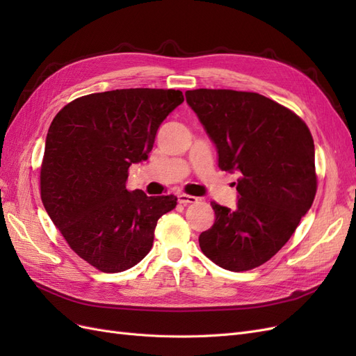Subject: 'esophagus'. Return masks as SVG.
<instances>
[{
  "instance_id": "obj_1",
  "label": "esophagus",
  "mask_w": 356,
  "mask_h": 356,
  "mask_svg": "<svg viewBox=\"0 0 356 356\" xmlns=\"http://www.w3.org/2000/svg\"><path fill=\"white\" fill-rule=\"evenodd\" d=\"M199 199L196 197V196H190V195H184V193H182V195H178V202L181 203V204H190V203H196Z\"/></svg>"
}]
</instances>
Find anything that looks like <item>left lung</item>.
Here are the masks:
<instances>
[{"instance_id": "8db88e82", "label": "left lung", "mask_w": 356, "mask_h": 356, "mask_svg": "<svg viewBox=\"0 0 356 356\" xmlns=\"http://www.w3.org/2000/svg\"><path fill=\"white\" fill-rule=\"evenodd\" d=\"M186 99L220 169L241 174L236 209L211 203L215 222L199 236L200 250L225 270H251L281 250L314 203V138L297 114L254 92L196 89Z\"/></svg>"}]
</instances>
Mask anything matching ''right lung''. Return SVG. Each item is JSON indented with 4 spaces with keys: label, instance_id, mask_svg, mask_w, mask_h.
Wrapping results in <instances>:
<instances>
[{
    "label": "right lung",
    "instance_id": "obj_1",
    "mask_svg": "<svg viewBox=\"0 0 356 356\" xmlns=\"http://www.w3.org/2000/svg\"><path fill=\"white\" fill-rule=\"evenodd\" d=\"M184 102L174 89H120L74 99L53 118L40 187L42 204L71 250L105 273L149 252L161 215L177 197L126 188L127 170L147 160L159 126Z\"/></svg>",
    "mask_w": 356,
    "mask_h": 356
}]
</instances>
